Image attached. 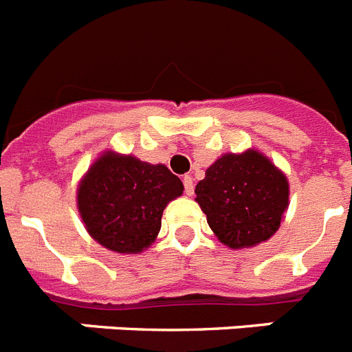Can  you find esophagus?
<instances>
[{"label": "esophagus", "instance_id": "esophagus-1", "mask_svg": "<svg viewBox=\"0 0 352 352\" xmlns=\"http://www.w3.org/2000/svg\"><path fill=\"white\" fill-rule=\"evenodd\" d=\"M183 187H185V194H187V196H192V194H194V182H192V178H190V176H185V178H183Z\"/></svg>", "mask_w": 352, "mask_h": 352}]
</instances>
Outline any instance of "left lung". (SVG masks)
Here are the masks:
<instances>
[{
	"label": "left lung",
	"instance_id": "1",
	"mask_svg": "<svg viewBox=\"0 0 352 352\" xmlns=\"http://www.w3.org/2000/svg\"><path fill=\"white\" fill-rule=\"evenodd\" d=\"M287 179L257 151L225 155L196 185V201L217 239L248 248L270 239L287 208Z\"/></svg>",
	"mask_w": 352,
	"mask_h": 352
}]
</instances>
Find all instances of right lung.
Wrapping results in <instances>:
<instances>
[{"label": "right lung", "instance_id": "obj_1", "mask_svg": "<svg viewBox=\"0 0 352 352\" xmlns=\"http://www.w3.org/2000/svg\"><path fill=\"white\" fill-rule=\"evenodd\" d=\"M183 183L165 165L106 153L78 185V212L93 239L118 254H138L162 228L167 203Z\"/></svg>", "mask_w": 352, "mask_h": 352}]
</instances>
